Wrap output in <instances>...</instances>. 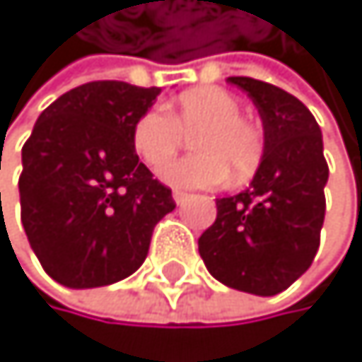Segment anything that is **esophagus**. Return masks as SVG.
Masks as SVG:
<instances>
[{
    "mask_svg": "<svg viewBox=\"0 0 362 362\" xmlns=\"http://www.w3.org/2000/svg\"><path fill=\"white\" fill-rule=\"evenodd\" d=\"M172 197H174V202H177V204H183L185 199H188L190 194L185 192V190H174V192H172Z\"/></svg>",
    "mask_w": 362,
    "mask_h": 362,
    "instance_id": "1",
    "label": "esophagus"
}]
</instances>
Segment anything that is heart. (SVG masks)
I'll use <instances>...</instances> for the list:
<instances>
[{
    "instance_id": "b5f03b06",
    "label": "heart",
    "mask_w": 362,
    "mask_h": 362,
    "mask_svg": "<svg viewBox=\"0 0 362 362\" xmlns=\"http://www.w3.org/2000/svg\"><path fill=\"white\" fill-rule=\"evenodd\" d=\"M242 105L221 87H197L181 93L168 112L150 107L132 127V145L152 170H160L185 136L194 133V155L166 166L160 177L172 185L206 188L230 174L242 183L255 174L264 156V134L257 122L242 116Z\"/></svg>"
}]
</instances>
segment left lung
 I'll return each mask as SVG.
<instances>
[{"label":"left lung","instance_id":"left-lung-1","mask_svg":"<svg viewBox=\"0 0 362 362\" xmlns=\"http://www.w3.org/2000/svg\"><path fill=\"white\" fill-rule=\"evenodd\" d=\"M230 85L255 103L264 156L250 188L217 199V219L199 237L210 275L237 291L275 296L291 286L318 253L329 168L322 134L296 95L255 78Z\"/></svg>","mask_w":362,"mask_h":362}]
</instances>
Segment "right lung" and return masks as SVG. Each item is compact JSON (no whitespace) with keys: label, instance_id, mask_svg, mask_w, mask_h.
<instances>
[{"label":"right lung","instance_id":"1","mask_svg":"<svg viewBox=\"0 0 362 362\" xmlns=\"http://www.w3.org/2000/svg\"><path fill=\"white\" fill-rule=\"evenodd\" d=\"M158 91L95 80L40 114L22 147L19 204L28 244L55 282L93 288L132 275L177 206L132 145Z\"/></svg>","mask_w":362,"mask_h":362}]
</instances>
